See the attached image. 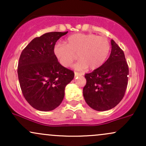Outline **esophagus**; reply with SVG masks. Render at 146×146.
Wrapping results in <instances>:
<instances>
[{"label":"esophagus","instance_id":"1","mask_svg":"<svg viewBox=\"0 0 146 146\" xmlns=\"http://www.w3.org/2000/svg\"><path fill=\"white\" fill-rule=\"evenodd\" d=\"M82 74H80V73H77V72H75V77H78V76H81Z\"/></svg>","mask_w":146,"mask_h":146}]
</instances>
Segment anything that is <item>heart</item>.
Listing matches in <instances>:
<instances>
[{
  "label": "heart",
  "mask_w": 146,
  "mask_h": 146,
  "mask_svg": "<svg viewBox=\"0 0 146 146\" xmlns=\"http://www.w3.org/2000/svg\"><path fill=\"white\" fill-rule=\"evenodd\" d=\"M110 49L108 40L106 37L93 33H75L68 37L64 43H57L53 53L60 64L68 67L78 54L80 60L74 65L76 70L88 67L90 70L100 68L105 62Z\"/></svg>",
  "instance_id": "heart-1"
}]
</instances>
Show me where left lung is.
Here are the masks:
<instances>
[{"label":"left lung","instance_id":"8db88e82","mask_svg":"<svg viewBox=\"0 0 146 146\" xmlns=\"http://www.w3.org/2000/svg\"><path fill=\"white\" fill-rule=\"evenodd\" d=\"M110 44L108 59L100 68L85 75L84 98L90 108L98 111L116 106L124 96L128 85L129 70L124 53L113 40Z\"/></svg>","mask_w":146,"mask_h":146}]
</instances>
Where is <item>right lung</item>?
I'll return each instance as SVG.
<instances>
[{"label": "right lung", "instance_id": "1", "mask_svg": "<svg viewBox=\"0 0 146 146\" xmlns=\"http://www.w3.org/2000/svg\"><path fill=\"white\" fill-rule=\"evenodd\" d=\"M66 32H49L32 40L22 51L18 66L20 86L33 108L50 111L59 106L74 73L64 67L53 53L57 40Z\"/></svg>", "mask_w": 146, "mask_h": 146}]
</instances>
